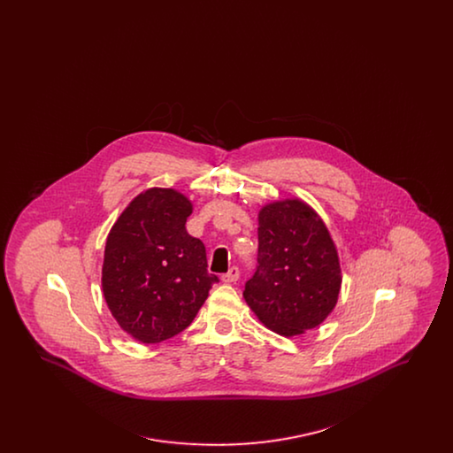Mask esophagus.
Segmentation results:
<instances>
[{
	"label": "esophagus",
	"mask_w": 453,
	"mask_h": 453,
	"mask_svg": "<svg viewBox=\"0 0 453 453\" xmlns=\"http://www.w3.org/2000/svg\"><path fill=\"white\" fill-rule=\"evenodd\" d=\"M237 279H239V268L237 266H231L229 272L222 275V281H226V283H233V281H237Z\"/></svg>",
	"instance_id": "obj_1"
}]
</instances>
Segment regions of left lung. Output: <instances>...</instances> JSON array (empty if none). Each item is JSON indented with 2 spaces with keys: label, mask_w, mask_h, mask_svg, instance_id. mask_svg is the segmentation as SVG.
<instances>
[{
  "label": "left lung",
  "mask_w": 453,
  "mask_h": 453,
  "mask_svg": "<svg viewBox=\"0 0 453 453\" xmlns=\"http://www.w3.org/2000/svg\"><path fill=\"white\" fill-rule=\"evenodd\" d=\"M340 288L338 251L316 211L299 198L261 207L258 266L242 292L259 321L281 336L302 334L333 312Z\"/></svg>",
  "instance_id": "8db88e82"
}]
</instances>
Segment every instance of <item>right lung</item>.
Listing matches in <instances>:
<instances>
[{"instance_id":"right-lung-1","label":"right lung","mask_w":453,"mask_h":453,"mask_svg":"<svg viewBox=\"0 0 453 453\" xmlns=\"http://www.w3.org/2000/svg\"><path fill=\"white\" fill-rule=\"evenodd\" d=\"M192 202L173 188L137 195L108 233L102 288L119 326L141 343H161L194 321L216 275L205 246L187 233Z\"/></svg>"}]
</instances>
